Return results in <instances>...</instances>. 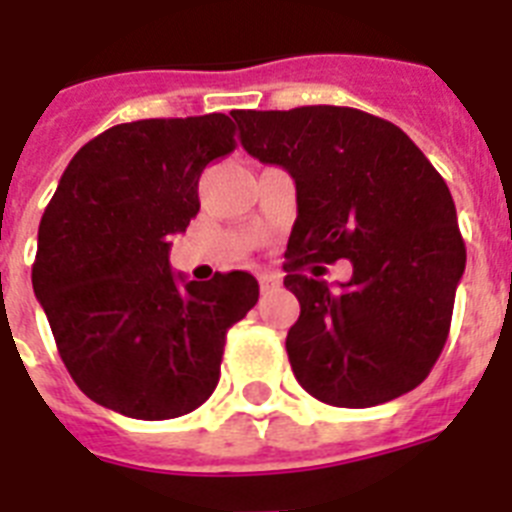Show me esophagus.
I'll return each instance as SVG.
<instances>
[{"label":"esophagus","mask_w":512,"mask_h":512,"mask_svg":"<svg viewBox=\"0 0 512 512\" xmlns=\"http://www.w3.org/2000/svg\"><path fill=\"white\" fill-rule=\"evenodd\" d=\"M260 286H263V292H268V289H276L278 284H281V276H278L276 270H260Z\"/></svg>","instance_id":"esophagus-1"}]
</instances>
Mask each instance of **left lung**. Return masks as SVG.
Instances as JSON below:
<instances>
[{"instance_id": "left-lung-1", "label": "left lung", "mask_w": 512, "mask_h": 512, "mask_svg": "<svg viewBox=\"0 0 512 512\" xmlns=\"http://www.w3.org/2000/svg\"><path fill=\"white\" fill-rule=\"evenodd\" d=\"M242 147L297 186L284 286L299 299L289 363L315 400L373 407L429 376L465 270L444 178L410 136L352 107L234 110ZM350 259L339 290L313 262ZM307 267L316 275L310 277Z\"/></svg>"}]
</instances>
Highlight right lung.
<instances>
[{
  "label": "right lung",
  "mask_w": 512,
  "mask_h": 512,
  "mask_svg": "<svg viewBox=\"0 0 512 512\" xmlns=\"http://www.w3.org/2000/svg\"><path fill=\"white\" fill-rule=\"evenodd\" d=\"M234 131L223 112L120 123L62 173L31 281L62 363L97 405L165 421L215 392L228 328L260 286L247 270L184 281L168 236L199 213V176L234 152Z\"/></svg>",
  "instance_id": "add662e5"
}]
</instances>
